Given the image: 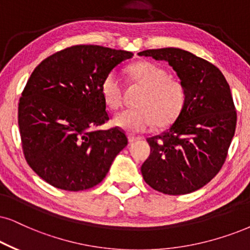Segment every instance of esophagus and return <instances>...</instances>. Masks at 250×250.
<instances>
[{
	"instance_id": "34e87169",
	"label": "esophagus",
	"mask_w": 250,
	"mask_h": 250,
	"mask_svg": "<svg viewBox=\"0 0 250 250\" xmlns=\"http://www.w3.org/2000/svg\"><path fill=\"white\" fill-rule=\"evenodd\" d=\"M141 140V137H136V136H134V135H128V141H129V143H134V142H136V141H140Z\"/></svg>"
}]
</instances>
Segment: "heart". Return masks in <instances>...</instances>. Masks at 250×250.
Returning <instances> with one entry per match:
<instances>
[{"label": "heart", "instance_id": "heart-1", "mask_svg": "<svg viewBox=\"0 0 250 250\" xmlns=\"http://www.w3.org/2000/svg\"><path fill=\"white\" fill-rule=\"evenodd\" d=\"M129 74L136 83L146 88L136 109L116 113L113 125L128 132H144L153 127H165L181 113L187 99L181 81L170 77L168 70L152 62L142 61L129 67ZM102 94L107 106L119 108L123 100V86L119 72L113 70L102 84Z\"/></svg>", "mask_w": 250, "mask_h": 250}]
</instances>
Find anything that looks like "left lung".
<instances>
[{
	"mask_svg": "<svg viewBox=\"0 0 250 250\" xmlns=\"http://www.w3.org/2000/svg\"><path fill=\"white\" fill-rule=\"evenodd\" d=\"M138 55L168 62L187 92L174 123L147 138L151 153L142 175L154 190L189 194L210 182L225 163L236 125L229 85L216 65L187 50L169 47Z\"/></svg>",
	"mask_w": 250,
	"mask_h": 250,
	"instance_id": "8db88e82",
	"label": "left lung"
}]
</instances>
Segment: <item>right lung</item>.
<instances>
[{"mask_svg": "<svg viewBox=\"0 0 250 250\" xmlns=\"http://www.w3.org/2000/svg\"><path fill=\"white\" fill-rule=\"evenodd\" d=\"M132 53L97 45L65 48L43 60L18 105L25 159L53 187L80 191L100 183L128 144L109 120L102 94L105 77Z\"/></svg>", "mask_w": 250, "mask_h": 250, "instance_id": "add662e5", "label": "right lung"}]
</instances>
